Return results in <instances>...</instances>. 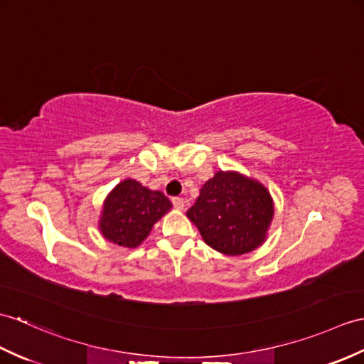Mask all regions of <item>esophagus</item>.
Masks as SVG:
<instances>
[{"label":"esophagus","instance_id":"esophagus-1","mask_svg":"<svg viewBox=\"0 0 364 364\" xmlns=\"http://www.w3.org/2000/svg\"><path fill=\"white\" fill-rule=\"evenodd\" d=\"M172 203H173V208L178 209V210H183L184 206H186V201L183 198H180V197L172 198Z\"/></svg>","mask_w":364,"mask_h":364}]
</instances>
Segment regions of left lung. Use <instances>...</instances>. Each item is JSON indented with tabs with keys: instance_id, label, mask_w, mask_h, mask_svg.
<instances>
[{
	"instance_id": "obj_1",
	"label": "left lung",
	"mask_w": 364,
	"mask_h": 364,
	"mask_svg": "<svg viewBox=\"0 0 364 364\" xmlns=\"http://www.w3.org/2000/svg\"><path fill=\"white\" fill-rule=\"evenodd\" d=\"M186 215L210 248L226 256H242L267 240L274 201L260 181L237 171H218L203 184Z\"/></svg>"
}]
</instances>
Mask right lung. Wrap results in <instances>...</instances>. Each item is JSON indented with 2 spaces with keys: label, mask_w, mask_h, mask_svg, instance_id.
Listing matches in <instances>:
<instances>
[{
  "label": "right lung",
  "mask_w": 364,
  "mask_h": 364,
  "mask_svg": "<svg viewBox=\"0 0 364 364\" xmlns=\"http://www.w3.org/2000/svg\"><path fill=\"white\" fill-rule=\"evenodd\" d=\"M172 209L163 192L127 178L108 192L99 215L102 237L122 248H138L154 225Z\"/></svg>",
  "instance_id": "obj_1"
}]
</instances>
